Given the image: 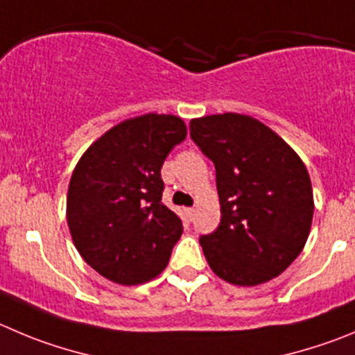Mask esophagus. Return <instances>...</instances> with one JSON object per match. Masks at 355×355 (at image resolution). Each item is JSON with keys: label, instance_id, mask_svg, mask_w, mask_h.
Returning a JSON list of instances; mask_svg holds the SVG:
<instances>
[{"label": "esophagus", "instance_id": "obj_1", "mask_svg": "<svg viewBox=\"0 0 355 355\" xmlns=\"http://www.w3.org/2000/svg\"><path fill=\"white\" fill-rule=\"evenodd\" d=\"M185 217H187L189 220H193V218H194V208H185Z\"/></svg>", "mask_w": 355, "mask_h": 355}]
</instances>
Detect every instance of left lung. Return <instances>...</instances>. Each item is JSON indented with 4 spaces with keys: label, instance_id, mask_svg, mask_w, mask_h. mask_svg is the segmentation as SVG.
<instances>
[{
    "label": "left lung",
    "instance_id": "obj_1",
    "mask_svg": "<svg viewBox=\"0 0 355 355\" xmlns=\"http://www.w3.org/2000/svg\"><path fill=\"white\" fill-rule=\"evenodd\" d=\"M189 131L214 162L220 200V224L200 236L208 264L234 286L268 282L300 256L312 226V184L303 161L248 115L193 119Z\"/></svg>",
    "mask_w": 355,
    "mask_h": 355
}]
</instances>
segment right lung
Listing matches in <instances>:
<instances>
[{
	"label": "right lung",
	"instance_id": "obj_1",
	"mask_svg": "<svg viewBox=\"0 0 355 355\" xmlns=\"http://www.w3.org/2000/svg\"><path fill=\"white\" fill-rule=\"evenodd\" d=\"M185 135L175 115L129 119L94 141L73 171L66 203L73 243L112 282L157 277L184 233L180 217L161 201V168Z\"/></svg>",
	"mask_w": 355,
	"mask_h": 355
}]
</instances>
